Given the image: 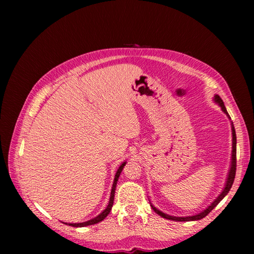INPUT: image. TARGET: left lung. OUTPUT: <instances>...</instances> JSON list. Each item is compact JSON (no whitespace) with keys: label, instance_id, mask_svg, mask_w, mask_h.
<instances>
[{"label":"left lung","instance_id":"obj_1","mask_svg":"<svg viewBox=\"0 0 254 254\" xmlns=\"http://www.w3.org/2000/svg\"><path fill=\"white\" fill-rule=\"evenodd\" d=\"M214 100L217 102V104L220 106V108H222V110L226 113V115L228 116V118L230 119L229 115L227 110H226L225 108V105H224V101L222 100V98L218 95H215V98ZM231 132H233V152H231V165H230V169H229V172H228V177H227V181H226V185H225V188L224 190L222 191V193L219 194V195L216 197V199L209 205V206L204 209L203 212L198 213L196 215H193V216H187V217H176V216H170V215H167L163 212H160L159 209L156 208L155 206H153L152 204H150V206H152V208L154 209L155 213H157L159 216L164 217V218H167V219H170V220H176V222H190V220H198V219H202L203 217L206 216V215H208L210 212H212V209L216 206V205L222 201V199L227 195V193L229 192V190L231 189V187H233V183H234V180H235V176H236V167H237V137H236V131H235V127L234 124L231 123Z\"/></svg>","mask_w":254,"mask_h":254}]
</instances>
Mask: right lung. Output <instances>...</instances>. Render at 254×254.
Instances as JSON below:
<instances>
[{
    "mask_svg": "<svg viewBox=\"0 0 254 254\" xmlns=\"http://www.w3.org/2000/svg\"><path fill=\"white\" fill-rule=\"evenodd\" d=\"M126 161L124 163H122V165L119 167V169L117 170V174L115 176V180H113V185H112V189H111V194H110V199H109V203H108V206L102 210V212L98 215V216L90 219V220H87V222H84V223H73V224H68L69 226H72V227H85V226H89V225H95L97 223L101 222V220H104L107 216L108 214L110 213V210L112 208V205H113V199H115V192H116V187H117V182H118V179L119 177H120V174L122 172V169L124 168V166H126ZM65 224V223H64ZM67 225V224H66Z\"/></svg>",
    "mask_w": 254,
    "mask_h": 254,
    "instance_id": "right-lung-1",
    "label": "right lung"
}]
</instances>
